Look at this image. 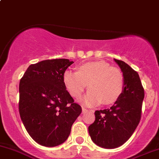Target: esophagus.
Instances as JSON below:
<instances>
[{"label": "esophagus", "mask_w": 159, "mask_h": 159, "mask_svg": "<svg viewBox=\"0 0 159 159\" xmlns=\"http://www.w3.org/2000/svg\"><path fill=\"white\" fill-rule=\"evenodd\" d=\"M87 111H88V109H85V108H82V112H87Z\"/></svg>", "instance_id": "obj_1"}]
</instances>
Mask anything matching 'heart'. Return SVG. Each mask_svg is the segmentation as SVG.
<instances>
[{
  "instance_id": "obj_1",
  "label": "heart",
  "mask_w": 159,
  "mask_h": 159,
  "mask_svg": "<svg viewBox=\"0 0 159 159\" xmlns=\"http://www.w3.org/2000/svg\"><path fill=\"white\" fill-rule=\"evenodd\" d=\"M63 81L74 98L80 97L88 84L90 89L82 99L86 106H96L102 102L113 103L120 97L125 86L122 72L103 61L85 63L80 65L77 71L66 70Z\"/></svg>"
}]
</instances>
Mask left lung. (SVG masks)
I'll return each mask as SVG.
<instances>
[{"label": "left lung", "mask_w": 159, "mask_h": 159, "mask_svg": "<svg viewBox=\"0 0 159 159\" xmlns=\"http://www.w3.org/2000/svg\"><path fill=\"white\" fill-rule=\"evenodd\" d=\"M114 60L122 72L124 90L110 108L95 112L96 119L89 126L91 139L104 148H118L132 136L140 122L145 96L138 73L125 62Z\"/></svg>", "instance_id": "left-lung-1"}]
</instances>
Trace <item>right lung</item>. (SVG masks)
Masks as SVG:
<instances>
[{
  "label": "right lung",
  "mask_w": 159,
  "mask_h": 159,
  "mask_svg": "<svg viewBox=\"0 0 159 159\" xmlns=\"http://www.w3.org/2000/svg\"><path fill=\"white\" fill-rule=\"evenodd\" d=\"M73 63L67 59L43 60L31 64L20 81L21 120L31 138L43 146L63 143L82 112L63 81Z\"/></svg>",
  "instance_id": "obj_1"
}]
</instances>
